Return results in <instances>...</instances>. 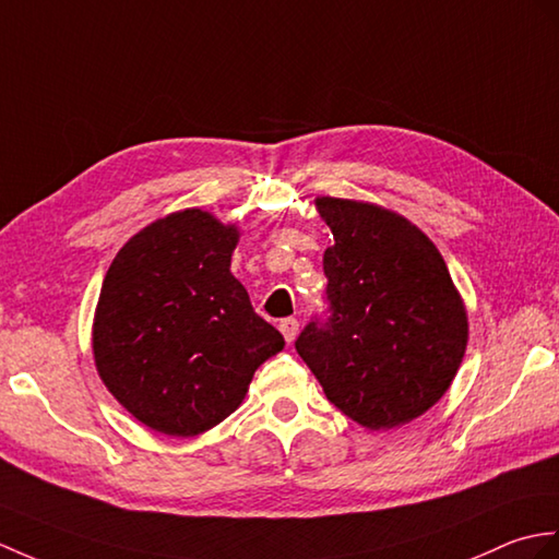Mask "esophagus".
<instances>
[{"label":"esophagus","mask_w":559,"mask_h":559,"mask_svg":"<svg viewBox=\"0 0 559 559\" xmlns=\"http://www.w3.org/2000/svg\"><path fill=\"white\" fill-rule=\"evenodd\" d=\"M278 329H281V333H283V338L288 341V343H293L295 341V335H297V331H300V321H297L295 317H288V319H281V323H278Z\"/></svg>","instance_id":"esophagus-1"}]
</instances>
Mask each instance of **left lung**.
Instances as JSON below:
<instances>
[{"label":"left lung","instance_id":"8db88e82","mask_svg":"<svg viewBox=\"0 0 559 559\" xmlns=\"http://www.w3.org/2000/svg\"><path fill=\"white\" fill-rule=\"evenodd\" d=\"M326 317L295 349L323 393L367 428L417 419L443 397L466 349V311L436 245L376 204L319 198Z\"/></svg>","mask_w":559,"mask_h":559}]
</instances>
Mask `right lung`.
Wrapping results in <instances>:
<instances>
[{"label": "right lung", "mask_w": 559, "mask_h": 559, "mask_svg": "<svg viewBox=\"0 0 559 559\" xmlns=\"http://www.w3.org/2000/svg\"><path fill=\"white\" fill-rule=\"evenodd\" d=\"M236 226L202 210L154 221L104 276L93 349L111 395L154 431L190 438L236 412L283 335L230 274Z\"/></svg>", "instance_id": "right-lung-1"}]
</instances>
